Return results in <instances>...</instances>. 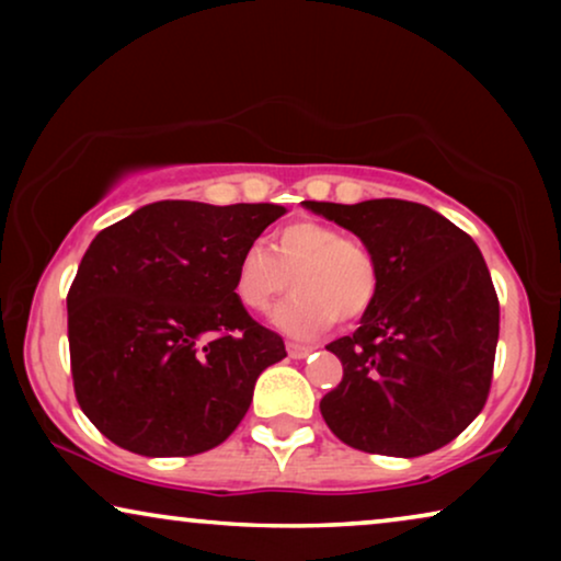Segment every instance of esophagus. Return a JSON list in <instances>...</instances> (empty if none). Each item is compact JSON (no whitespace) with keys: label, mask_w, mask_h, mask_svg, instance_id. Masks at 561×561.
<instances>
[{"label":"esophagus","mask_w":561,"mask_h":561,"mask_svg":"<svg viewBox=\"0 0 561 561\" xmlns=\"http://www.w3.org/2000/svg\"><path fill=\"white\" fill-rule=\"evenodd\" d=\"M286 350H288V355L294 357V359H304V357H309L311 352H313V347H309V344H298V342H288Z\"/></svg>","instance_id":"1"}]
</instances>
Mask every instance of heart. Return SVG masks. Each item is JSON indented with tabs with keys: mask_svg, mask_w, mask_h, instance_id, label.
Masks as SVG:
<instances>
[{
	"mask_svg": "<svg viewBox=\"0 0 561 561\" xmlns=\"http://www.w3.org/2000/svg\"><path fill=\"white\" fill-rule=\"evenodd\" d=\"M296 294L273 311V327L294 340H311L340 321H359L378 301V260L359 240L332 225L298 219L275 229L271 252L248 244L234 260L232 296L250 313H263L283 290Z\"/></svg>",
	"mask_w": 561,
	"mask_h": 561,
	"instance_id": "b5f03b06",
	"label": "heart"
}]
</instances>
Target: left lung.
<instances>
[{"label": "left lung", "instance_id": "obj_1", "mask_svg": "<svg viewBox=\"0 0 561 561\" xmlns=\"http://www.w3.org/2000/svg\"><path fill=\"white\" fill-rule=\"evenodd\" d=\"M355 232L380 290L355 334L327 344L342 382L321 398L327 426L370 455L421 457L457 439L488 401L501 306L472 237L424 204L304 202Z\"/></svg>", "mask_w": 561, "mask_h": 561}]
</instances>
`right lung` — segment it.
<instances>
[{
    "instance_id": "obj_1",
    "label": "right lung",
    "mask_w": 561,
    "mask_h": 561,
    "mask_svg": "<svg viewBox=\"0 0 561 561\" xmlns=\"http://www.w3.org/2000/svg\"><path fill=\"white\" fill-rule=\"evenodd\" d=\"M278 204L156 202L102 229L68 290L76 401L122 449L191 457L219 447L286 344L232 296L240 252Z\"/></svg>"
}]
</instances>
